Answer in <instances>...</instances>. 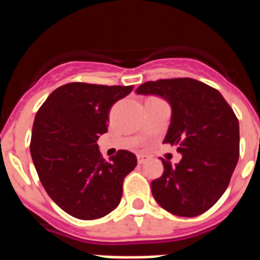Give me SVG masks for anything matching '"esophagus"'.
I'll return each instance as SVG.
<instances>
[{"instance_id":"1","label":"esophagus","mask_w":260,"mask_h":260,"mask_svg":"<svg viewBox=\"0 0 260 260\" xmlns=\"http://www.w3.org/2000/svg\"><path fill=\"white\" fill-rule=\"evenodd\" d=\"M150 158L151 157L148 155H144V153H139V155H138V162H139V164H144V162L148 161Z\"/></svg>"}]
</instances>
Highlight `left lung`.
I'll list each match as a JSON object with an SVG mask.
<instances>
[{
  "mask_svg": "<svg viewBox=\"0 0 260 260\" xmlns=\"http://www.w3.org/2000/svg\"><path fill=\"white\" fill-rule=\"evenodd\" d=\"M138 95H156L172 108L164 143L177 146L181 161L162 160L164 173L153 180L155 201L168 212L194 217L221 198L240 156V125L221 93L191 78L146 82Z\"/></svg>",
  "mask_w": 260,
  "mask_h": 260,
  "instance_id": "8db88e82",
  "label": "left lung"
}]
</instances>
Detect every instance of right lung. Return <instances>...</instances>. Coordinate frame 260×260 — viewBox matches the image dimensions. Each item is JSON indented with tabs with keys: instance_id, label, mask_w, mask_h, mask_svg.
<instances>
[{
	"instance_id": "1",
	"label": "right lung",
	"mask_w": 260,
	"mask_h": 260,
	"mask_svg": "<svg viewBox=\"0 0 260 260\" xmlns=\"http://www.w3.org/2000/svg\"><path fill=\"white\" fill-rule=\"evenodd\" d=\"M133 86L74 82L54 89L36 113L29 151L41 185L77 219H100L121 202L125 177L137 167L126 150L105 161L98 139L108 132L112 105Z\"/></svg>"
}]
</instances>
